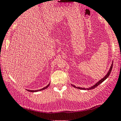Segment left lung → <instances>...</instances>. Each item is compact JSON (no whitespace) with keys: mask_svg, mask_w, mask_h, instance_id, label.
Returning <instances> with one entry per match:
<instances>
[{"mask_svg":"<svg viewBox=\"0 0 121 121\" xmlns=\"http://www.w3.org/2000/svg\"><path fill=\"white\" fill-rule=\"evenodd\" d=\"M113 63H112V65H111L110 68L109 70V71H108V73H107V74H106V76H105V77H104L103 78H102V79H101V80H99V81L97 82L96 83V84H94L93 86H91V87H89V88H84V87H77V86H75V85H73L71 84V85H72V86H73L74 87H75V88L79 89H81V90H88V91H89V90H91V89H94V88H95V87H96L97 86H98L99 85V84H101V83L102 82H104V81H105V80H106V79L107 78H108V77H109V75H110V74L111 72H112V68H113Z\"/></svg>","mask_w":121,"mask_h":121,"instance_id":"8db88e82","label":"left lung"}]
</instances>
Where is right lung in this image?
<instances>
[{
    "instance_id": "add662e5",
    "label": "right lung",
    "mask_w": 121,
    "mask_h": 121,
    "mask_svg": "<svg viewBox=\"0 0 121 121\" xmlns=\"http://www.w3.org/2000/svg\"><path fill=\"white\" fill-rule=\"evenodd\" d=\"M49 84H48V85L47 86H45V87H43V88L41 89H39V90H36V91H31V90H27V91H30V92H37V91H43V90H44V89H47V87H48L49 86Z\"/></svg>"
}]
</instances>
